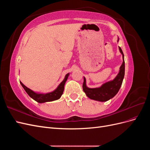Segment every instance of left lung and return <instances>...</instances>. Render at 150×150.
Returning a JSON list of instances; mask_svg holds the SVG:
<instances>
[{"label": "left lung", "instance_id": "obj_1", "mask_svg": "<svg viewBox=\"0 0 150 150\" xmlns=\"http://www.w3.org/2000/svg\"><path fill=\"white\" fill-rule=\"evenodd\" d=\"M119 39H117V41ZM120 52L122 55V63L120 67V69L118 74L112 81H109L108 83L103 84L100 88H88L86 85V79L84 78V82L83 84V89L86 96L89 98L98 101L104 102L110 100L114 97L119 91L121 88L122 80L125 76V60L124 54L122 49L119 47Z\"/></svg>", "mask_w": 150, "mask_h": 150}]
</instances>
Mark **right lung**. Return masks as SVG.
Here are the masks:
<instances>
[{
    "label": "right lung",
    "mask_w": 150,
    "mask_h": 150,
    "mask_svg": "<svg viewBox=\"0 0 150 150\" xmlns=\"http://www.w3.org/2000/svg\"><path fill=\"white\" fill-rule=\"evenodd\" d=\"M68 76H69V73L66 75L64 79L62 81L59 85L57 88L56 90H54V91L51 93H46V94L35 93L33 91H32L29 88H27L25 85L22 84V82H20V83L26 91V93L28 94V95L31 98H33L34 100H35V101H37L38 103H42L55 101L61 98V96H62V94L63 93V91H64V84H65L66 81L67 79Z\"/></svg>",
    "instance_id": "add662e5"
}]
</instances>
